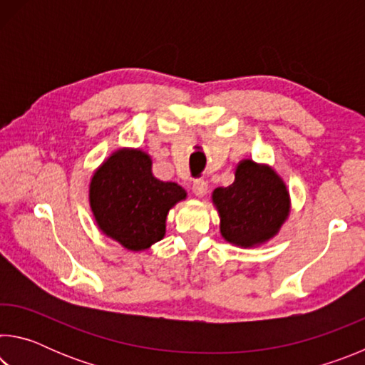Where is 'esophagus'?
<instances>
[{
  "label": "esophagus",
  "mask_w": 365,
  "mask_h": 365,
  "mask_svg": "<svg viewBox=\"0 0 365 365\" xmlns=\"http://www.w3.org/2000/svg\"><path fill=\"white\" fill-rule=\"evenodd\" d=\"M191 190H193V193L197 197H202L207 193V182L202 180V178H196V180L193 182V187H191Z\"/></svg>",
  "instance_id": "esophagus-1"
}]
</instances>
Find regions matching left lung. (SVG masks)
Segmentation results:
<instances>
[{"instance_id": "left-lung-1", "label": "left lung", "mask_w": 365, "mask_h": 365, "mask_svg": "<svg viewBox=\"0 0 365 365\" xmlns=\"http://www.w3.org/2000/svg\"><path fill=\"white\" fill-rule=\"evenodd\" d=\"M212 201L220 215L222 237L245 248L270 240L289 214L282 178L250 159L238 164L232 185L214 190Z\"/></svg>"}]
</instances>
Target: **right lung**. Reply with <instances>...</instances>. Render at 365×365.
<instances>
[{
  "instance_id": "1",
  "label": "right lung",
  "mask_w": 365,
  "mask_h": 365,
  "mask_svg": "<svg viewBox=\"0 0 365 365\" xmlns=\"http://www.w3.org/2000/svg\"><path fill=\"white\" fill-rule=\"evenodd\" d=\"M151 164L143 151L119 150L90 183V206L98 227L130 251L163 240L169 209L187 197L180 185L154 177Z\"/></svg>"
}]
</instances>
